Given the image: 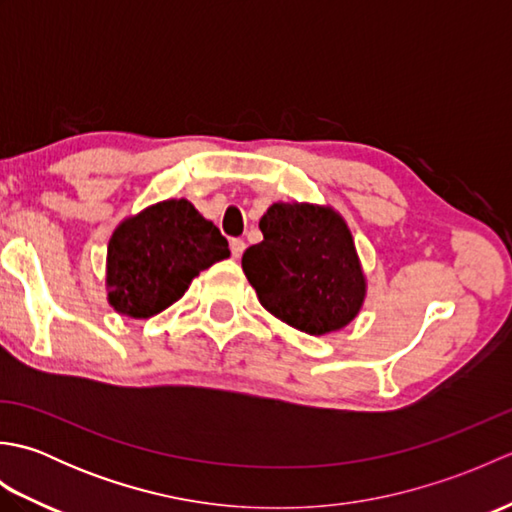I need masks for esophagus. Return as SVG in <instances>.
I'll return each instance as SVG.
<instances>
[{
    "label": "esophagus",
    "mask_w": 512,
    "mask_h": 512,
    "mask_svg": "<svg viewBox=\"0 0 512 512\" xmlns=\"http://www.w3.org/2000/svg\"><path fill=\"white\" fill-rule=\"evenodd\" d=\"M244 250H246V242H244V239H231V253H233L235 259L242 257Z\"/></svg>",
    "instance_id": "1"
}]
</instances>
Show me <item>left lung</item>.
I'll list each match as a JSON object with an SVG mask.
<instances>
[{
    "label": "left lung",
    "instance_id": "1",
    "mask_svg": "<svg viewBox=\"0 0 512 512\" xmlns=\"http://www.w3.org/2000/svg\"><path fill=\"white\" fill-rule=\"evenodd\" d=\"M264 242L246 248L242 268L262 306L306 334H328L363 306L365 277L339 213L314 204L270 206Z\"/></svg>",
    "mask_w": 512,
    "mask_h": 512
}]
</instances>
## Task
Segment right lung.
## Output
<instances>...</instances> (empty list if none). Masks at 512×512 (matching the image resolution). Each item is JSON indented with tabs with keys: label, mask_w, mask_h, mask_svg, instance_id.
Here are the masks:
<instances>
[{
	"label": "right lung",
	"mask_w": 512,
	"mask_h": 512,
	"mask_svg": "<svg viewBox=\"0 0 512 512\" xmlns=\"http://www.w3.org/2000/svg\"><path fill=\"white\" fill-rule=\"evenodd\" d=\"M231 255L226 237L187 200L149 206L116 228L107 248V299L134 319L178 301L200 270Z\"/></svg>",
	"instance_id": "obj_1"
}]
</instances>
